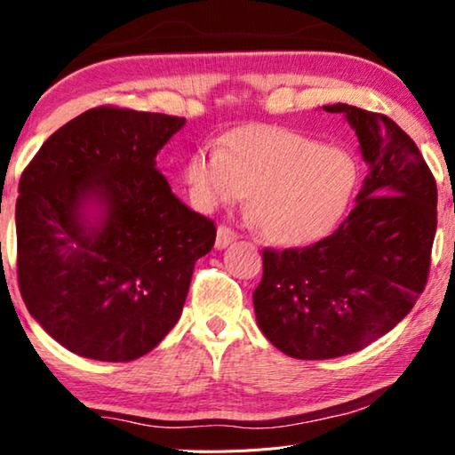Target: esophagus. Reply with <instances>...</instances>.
<instances>
[{"instance_id": "obj_1", "label": "esophagus", "mask_w": 455, "mask_h": 455, "mask_svg": "<svg viewBox=\"0 0 455 455\" xmlns=\"http://www.w3.org/2000/svg\"><path fill=\"white\" fill-rule=\"evenodd\" d=\"M233 241H236L235 230L225 227V225H220L217 230V241H214V246H217V249H227V246Z\"/></svg>"}]
</instances>
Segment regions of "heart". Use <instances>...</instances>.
Returning a JSON list of instances; mask_svg holds the SVG:
<instances>
[{
    "label": "heart",
    "instance_id": "b5f03b06",
    "mask_svg": "<svg viewBox=\"0 0 455 455\" xmlns=\"http://www.w3.org/2000/svg\"><path fill=\"white\" fill-rule=\"evenodd\" d=\"M184 180L200 211L238 203L251 192V211L265 236L292 246L315 241L339 220L355 190L357 164L339 146L252 124L192 154Z\"/></svg>",
    "mask_w": 455,
    "mask_h": 455
}]
</instances>
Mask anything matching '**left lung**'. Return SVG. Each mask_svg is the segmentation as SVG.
Here are the masks:
<instances>
[{
  "instance_id": "1",
  "label": "left lung",
  "mask_w": 455,
  "mask_h": 455,
  "mask_svg": "<svg viewBox=\"0 0 455 455\" xmlns=\"http://www.w3.org/2000/svg\"><path fill=\"white\" fill-rule=\"evenodd\" d=\"M369 166L335 233L303 249H265L252 292L257 323L284 355L333 359L367 347L402 321L426 289L437 187L415 142L383 114L349 104Z\"/></svg>"
}]
</instances>
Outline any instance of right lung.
Returning a JSON list of instances; mask_svg holds the SVG:
<instances>
[{
	"label": "right lung",
	"mask_w": 455,
	"mask_h": 455,
	"mask_svg": "<svg viewBox=\"0 0 455 455\" xmlns=\"http://www.w3.org/2000/svg\"><path fill=\"white\" fill-rule=\"evenodd\" d=\"M184 118L98 106L56 130L20 179L18 283L76 355L132 361L168 335L217 227L172 195L156 156ZM99 217L90 221L87 206Z\"/></svg>",
	"instance_id": "1"
}]
</instances>
